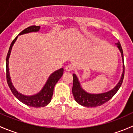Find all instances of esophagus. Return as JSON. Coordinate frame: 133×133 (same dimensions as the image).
<instances>
[{
  "mask_svg": "<svg viewBox=\"0 0 133 133\" xmlns=\"http://www.w3.org/2000/svg\"><path fill=\"white\" fill-rule=\"evenodd\" d=\"M73 69V67H72L71 65H68L65 67V70H66L67 71H72Z\"/></svg>",
  "mask_w": 133,
  "mask_h": 133,
  "instance_id": "obj_1",
  "label": "esophagus"
}]
</instances>
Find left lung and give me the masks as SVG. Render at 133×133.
Segmentation results:
<instances>
[{
	"label": "left lung",
	"instance_id": "left-lung-1",
	"mask_svg": "<svg viewBox=\"0 0 133 133\" xmlns=\"http://www.w3.org/2000/svg\"><path fill=\"white\" fill-rule=\"evenodd\" d=\"M116 47L118 48L119 51L121 53L122 58L123 62V71L121 75L120 80L116 84V86L112 89L108 91L102 92L99 94H92L85 91L81 86L80 81L78 78L77 76L75 74H73V88H72V92H73V96L75 100L78 104L82 106L87 107V108H94V107L100 106L102 104H105V102L109 101L120 89V86L123 82L124 76V54H123V50L122 48L121 44L120 42H118L116 44Z\"/></svg>",
	"mask_w": 133,
	"mask_h": 133
}]
</instances>
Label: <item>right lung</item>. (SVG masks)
<instances>
[{"instance_id":"add662e5","label":"right lung","mask_w":133,"mask_h":133,"mask_svg":"<svg viewBox=\"0 0 133 133\" xmlns=\"http://www.w3.org/2000/svg\"><path fill=\"white\" fill-rule=\"evenodd\" d=\"M41 29V26H37V25H31L28 28H25L22 31L18 34V35L26 34L29 33H33V32H38ZM18 35L12 41L8 53L7 57H6V79H7L8 84L11 91L13 92L14 96L18 99V100L22 102L25 105L33 108H41V107H45L50 103L51 100L52 96L53 94L55 85H56L59 79L62 77L63 73H64V69L60 68L58 70L55 71L53 73L50 75L49 78L47 80L45 85L42 88V89L38 93L33 95H24L21 92L17 91V89L13 86V84L11 80L10 74L9 71V58L10 57L11 51L12 48L18 38Z\"/></svg>"}]
</instances>
